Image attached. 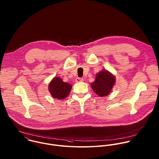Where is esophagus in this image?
Instances as JSON below:
<instances>
[{
    "label": "esophagus",
    "instance_id": "34e87169",
    "mask_svg": "<svg viewBox=\"0 0 159 159\" xmlns=\"http://www.w3.org/2000/svg\"><path fill=\"white\" fill-rule=\"evenodd\" d=\"M84 81V79L83 78H79L77 77L75 79V82H83Z\"/></svg>",
    "mask_w": 159,
    "mask_h": 159
}]
</instances>
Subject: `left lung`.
Wrapping results in <instances>:
<instances>
[{"label":"left lung","mask_w":159,"mask_h":159,"mask_svg":"<svg viewBox=\"0 0 159 159\" xmlns=\"http://www.w3.org/2000/svg\"><path fill=\"white\" fill-rule=\"evenodd\" d=\"M116 84V77L106 69L98 72L91 87L97 95L103 97L108 95Z\"/></svg>","instance_id":"1"}]
</instances>
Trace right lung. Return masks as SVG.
Here are the masks:
<instances>
[{"label":"right lung","mask_w":159,"mask_h":159,"mask_svg":"<svg viewBox=\"0 0 159 159\" xmlns=\"http://www.w3.org/2000/svg\"><path fill=\"white\" fill-rule=\"evenodd\" d=\"M72 89L70 84L64 82L58 77H54L48 84V90L53 98L63 99L69 95Z\"/></svg>","instance_id":"right-lung-1"}]
</instances>
